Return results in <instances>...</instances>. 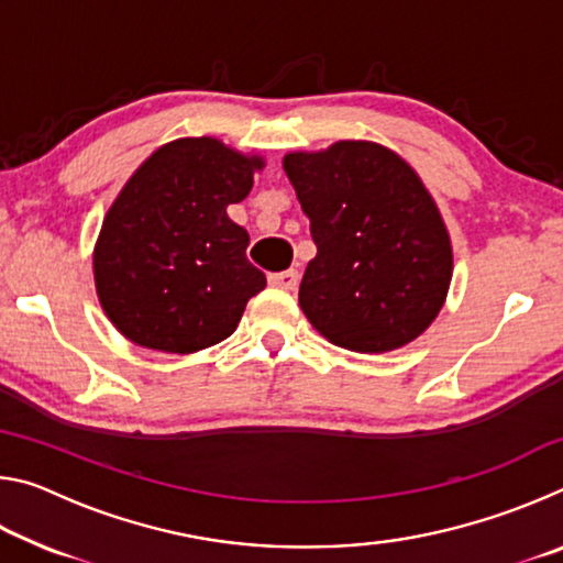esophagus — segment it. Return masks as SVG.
Returning <instances> with one entry per match:
<instances>
[{"mask_svg": "<svg viewBox=\"0 0 563 563\" xmlns=\"http://www.w3.org/2000/svg\"><path fill=\"white\" fill-rule=\"evenodd\" d=\"M298 280H300V273L295 268L271 275V285H275V288H283V290H295L298 288Z\"/></svg>", "mask_w": 563, "mask_h": 563, "instance_id": "esophagus-1", "label": "esophagus"}]
</instances>
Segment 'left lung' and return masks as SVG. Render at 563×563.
Masks as SVG:
<instances>
[{
  "mask_svg": "<svg viewBox=\"0 0 563 563\" xmlns=\"http://www.w3.org/2000/svg\"><path fill=\"white\" fill-rule=\"evenodd\" d=\"M283 168L318 245L298 292L312 328L352 352L412 342L452 278L450 235L422 180L369 141L288 154Z\"/></svg>",
  "mask_w": 563,
  "mask_h": 563,
  "instance_id": "obj_1",
  "label": "left lung"
}]
</instances>
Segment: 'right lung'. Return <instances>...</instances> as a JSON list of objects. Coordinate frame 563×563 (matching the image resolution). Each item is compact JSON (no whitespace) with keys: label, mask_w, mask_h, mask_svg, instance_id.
Masks as SVG:
<instances>
[{"label":"right lung","mask_w":563,"mask_h":563,"mask_svg":"<svg viewBox=\"0 0 563 563\" xmlns=\"http://www.w3.org/2000/svg\"><path fill=\"white\" fill-rule=\"evenodd\" d=\"M261 158L218 139L161 146L103 218L93 253L101 308L121 335L161 352H196L233 335L265 273L245 258V228L225 208L253 188Z\"/></svg>","instance_id":"obj_1"}]
</instances>
